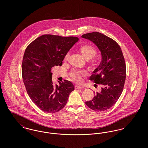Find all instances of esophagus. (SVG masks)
<instances>
[{
	"mask_svg": "<svg viewBox=\"0 0 148 148\" xmlns=\"http://www.w3.org/2000/svg\"><path fill=\"white\" fill-rule=\"evenodd\" d=\"M83 89V88L82 86H75V89Z\"/></svg>",
	"mask_w": 148,
	"mask_h": 148,
	"instance_id": "esophagus-1",
	"label": "esophagus"
}]
</instances>
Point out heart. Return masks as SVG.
<instances>
[{
  "instance_id": "heart-1",
  "label": "heart",
  "mask_w": 148,
  "mask_h": 148,
  "mask_svg": "<svg viewBox=\"0 0 148 148\" xmlns=\"http://www.w3.org/2000/svg\"><path fill=\"white\" fill-rule=\"evenodd\" d=\"M80 52L82 56L87 61L92 59L96 55V50L95 48L89 45H84L80 47ZM69 58V53H67L64 56V61H67ZM86 75V72L85 71H78L73 70L69 74L71 80L77 83H81L83 81V77Z\"/></svg>"
}]
</instances>
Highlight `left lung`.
Masks as SVG:
<instances>
[{
    "label": "left lung",
    "instance_id": "left-lung-1",
    "mask_svg": "<svg viewBox=\"0 0 148 148\" xmlns=\"http://www.w3.org/2000/svg\"><path fill=\"white\" fill-rule=\"evenodd\" d=\"M82 37L93 42L101 55V63L90 77V80L101 85V90L94 92L93 99L85 104L94 111H105L116 103L123 92L126 78L124 58L118 44L106 35L92 32Z\"/></svg>",
    "mask_w": 148,
    "mask_h": 148
}]
</instances>
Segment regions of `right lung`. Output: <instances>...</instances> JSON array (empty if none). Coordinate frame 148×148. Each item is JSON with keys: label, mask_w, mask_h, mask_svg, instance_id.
Masks as SVG:
<instances>
[{"label": "right lung", "mask_w": 148, "mask_h": 148, "mask_svg": "<svg viewBox=\"0 0 148 148\" xmlns=\"http://www.w3.org/2000/svg\"><path fill=\"white\" fill-rule=\"evenodd\" d=\"M78 40L74 36L45 34L25 49L21 65L23 82L30 98L43 112L54 113L62 109L74 90L68 80L53 85L51 69L62 65L64 56Z\"/></svg>", "instance_id": "right-lung-1"}]
</instances>
